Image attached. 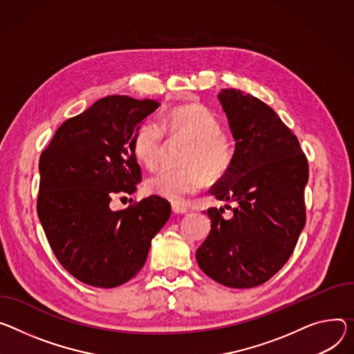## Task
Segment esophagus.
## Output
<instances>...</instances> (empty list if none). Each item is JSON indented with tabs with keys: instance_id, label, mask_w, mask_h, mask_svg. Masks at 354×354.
I'll list each match as a JSON object with an SVG mask.
<instances>
[{
	"instance_id": "34e87169",
	"label": "esophagus",
	"mask_w": 354,
	"mask_h": 354,
	"mask_svg": "<svg viewBox=\"0 0 354 354\" xmlns=\"http://www.w3.org/2000/svg\"><path fill=\"white\" fill-rule=\"evenodd\" d=\"M172 210H174V213H176V214H183V213H187V212H189L187 207H185L183 205H179V203H174V205H172Z\"/></svg>"
}]
</instances>
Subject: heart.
I'll use <instances>...</instances> for the list:
<instances>
[{"instance_id": "heart-1", "label": "heart", "mask_w": 354, "mask_h": 354, "mask_svg": "<svg viewBox=\"0 0 354 354\" xmlns=\"http://www.w3.org/2000/svg\"><path fill=\"white\" fill-rule=\"evenodd\" d=\"M164 127L174 137L190 141L183 168H162L145 180V190L172 202H182L209 180L227 174L233 162V148L221 136L216 115L201 104L178 107L164 117ZM133 149L145 168H155L164 151V130L155 118H145L133 133Z\"/></svg>"}]
</instances>
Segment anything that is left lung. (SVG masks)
Listing matches in <instances>:
<instances>
[{
	"label": "left lung",
	"instance_id": "1",
	"mask_svg": "<svg viewBox=\"0 0 354 354\" xmlns=\"http://www.w3.org/2000/svg\"><path fill=\"white\" fill-rule=\"evenodd\" d=\"M217 97L236 148L230 169L209 192L236 207L230 218L223 207L207 209L212 230L196 260L224 286L252 288L285 266L305 227L308 159L295 134L260 99L236 88Z\"/></svg>",
	"mask_w": 354,
	"mask_h": 354
}]
</instances>
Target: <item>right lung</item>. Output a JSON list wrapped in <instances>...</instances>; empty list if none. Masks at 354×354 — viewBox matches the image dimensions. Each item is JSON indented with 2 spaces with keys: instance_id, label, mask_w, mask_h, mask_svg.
Returning <instances> with one entry per match:
<instances>
[{
  "instance_id": "obj_1",
  "label": "right lung",
  "mask_w": 354,
  "mask_h": 354,
  "mask_svg": "<svg viewBox=\"0 0 354 354\" xmlns=\"http://www.w3.org/2000/svg\"><path fill=\"white\" fill-rule=\"evenodd\" d=\"M158 107L109 95L63 122L41 153L38 217L57 261L87 285L114 288L134 278L171 216L169 202L156 195L110 209L114 195H131L141 182L131 138Z\"/></svg>"
}]
</instances>
